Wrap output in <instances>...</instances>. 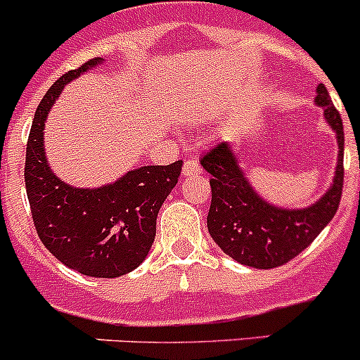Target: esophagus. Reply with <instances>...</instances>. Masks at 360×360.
<instances>
[{
    "label": "esophagus",
    "mask_w": 360,
    "mask_h": 360,
    "mask_svg": "<svg viewBox=\"0 0 360 360\" xmlns=\"http://www.w3.org/2000/svg\"><path fill=\"white\" fill-rule=\"evenodd\" d=\"M200 172H202L200 163H198L197 160H188V162H184V165H183V176L184 177L198 176Z\"/></svg>",
    "instance_id": "obj_1"
}]
</instances>
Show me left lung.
Masks as SVG:
<instances>
[{
  "label": "left lung",
  "mask_w": 360,
  "mask_h": 360,
  "mask_svg": "<svg viewBox=\"0 0 360 360\" xmlns=\"http://www.w3.org/2000/svg\"><path fill=\"white\" fill-rule=\"evenodd\" d=\"M315 92V106L322 108L338 143L333 183L319 200L300 209L268 202L252 186L230 143L217 144L200 160L212 176L207 228L219 249L237 263L257 270L281 266L307 249L335 217L343 188V122L328 89L319 83Z\"/></svg>",
  "instance_id": "left-lung-1"
}]
</instances>
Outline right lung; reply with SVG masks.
I'll return each mask as SVG.
<instances>
[{
	"label": "right lung",
	"mask_w": 360,
	"mask_h": 360,
	"mask_svg": "<svg viewBox=\"0 0 360 360\" xmlns=\"http://www.w3.org/2000/svg\"><path fill=\"white\" fill-rule=\"evenodd\" d=\"M104 59L89 60L57 79L34 112L25 150V190L39 240L78 274L115 278L136 270L157 235L162 203L179 179L183 162L127 170L112 183L78 188L60 179L45 150V123L64 86Z\"/></svg>",
	"instance_id": "obj_1"
}]
</instances>
